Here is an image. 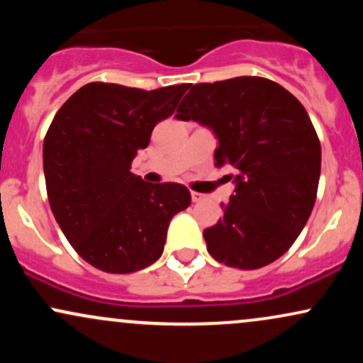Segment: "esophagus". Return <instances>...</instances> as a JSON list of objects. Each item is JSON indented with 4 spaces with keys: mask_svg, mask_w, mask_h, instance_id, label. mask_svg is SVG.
Segmentation results:
<instances>
[{
    "mask_svg": "<svg viewBox=\"0 0 363 363\" xmlns=\"http://www.w3.org/2000/svg\"><path fill=\"white\" fill-rule=\"evenodd\" d=\"M203 198H205V196H203L201 193H196V191H193V193H191V199H193V203L201 201Z\"/></svg>",
    "mask_w": 363,
    "mask_h": 363,
    "instance_id": "1",
    "label": "esophagus"
}]
</instances>
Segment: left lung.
I'll return each instance as SVG.
<instances>
[{"label":"left lung","instance_id":"obj_1","mask_svg":"<svg viewBox=\"0 0 363 363\" xmlns=\"http://www.w3.org/2000/svg\"><path fill=\"white\" fill-rule=\"evenodd\" d=\"M176 118L213 129L216 167L235 169L223 218L203 232L208 252L239 269L277 261L318 196L320 143L302 104L268 78L237 77L189 85Z\"/></svg>","mask_w":363,"mask_h":363}]
</instances>
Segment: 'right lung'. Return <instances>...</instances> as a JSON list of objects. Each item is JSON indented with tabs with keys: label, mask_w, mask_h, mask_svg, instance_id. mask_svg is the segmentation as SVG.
Returning <instances> with one entry per match:
<instances>
[{
	"label": "right lung",
	"mask_w": 363,
	"mask_h": 363,
	"mask_svg": "<svg viewBox=\"0 0 363 363\" xmlns=\"http://www.w3.org/2000/svg\"><path fill=\"white\" fill-rule=\"evenodd\" d=\"M189 83L141 90L91 82L54 116L44 138L45 189L72 247L106 273H135L164 252L172 216L191 205L186 186L150 184L131 172L153 128Z\"/></svg>",
	"instance_id": "obj_1"
}]
</instances>
